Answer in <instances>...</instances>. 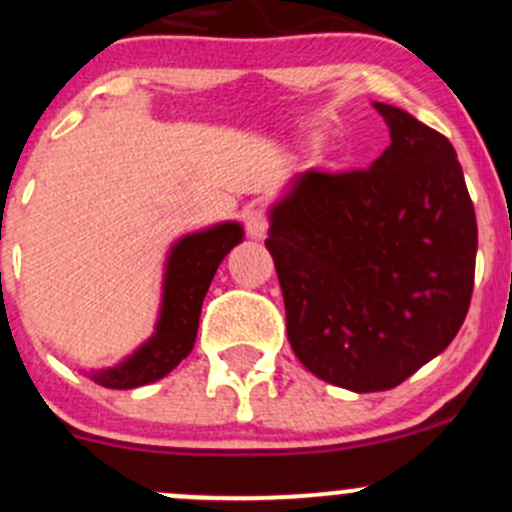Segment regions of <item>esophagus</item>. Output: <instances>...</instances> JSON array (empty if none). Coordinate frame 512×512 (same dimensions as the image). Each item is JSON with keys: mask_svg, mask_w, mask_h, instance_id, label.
Wrapping results in <instances>:
<instances>
[{"mask_svg": "<svg viewBox=\"0 0 512 512\" xmlns=\"http://www.w3.org/2000/svg\"><path fill=\"white\" fill-rule=\"evenodd\" d=\"M244 221H246V231H249L251 239H254V241H263V239H266L268 219H266V214H263L261 209L246 211Z\"/></svg>", "mask_w": 512, "mask_h": 512, "instance_id": "esophagus-1", "label": "esophagus"}]
</instances>
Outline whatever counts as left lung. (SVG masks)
<instances>
[{"label":"left lung","instance_id":"1","mask_svg":"<svg viewBox=\"0 0 512 512\" xmlns=\"http://www.w3.org/2000/svg\"><path fill=\"white\" fill-rule=\"evenodd\" d=\"M391 146L368 171L293 176L268 209L266 249L298 361L353 393L396 388L465 321L478 226L455 149L373 101Z\"/></svg>","mask_w":512,"mask_h":512}]
</instances>
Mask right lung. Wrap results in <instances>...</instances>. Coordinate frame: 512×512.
Instances as JSON below:
<instances>
[{
    "mask_svg": "<svg viewBox=\"0 0 512 512\" xmlns=\"http://www.w3.org/2000/svg\"><path fill=\"white\" fill-rule=\"evenodd\" d=\"M241 241H244V226L239 221H221L179 236L164 261L154 333L114 366L91 368V371L82 368L84 376L116 391L149 386L169 376L194 348L201 303L214 281L216 268Z\"/></svg>",
    "mask_w": 512,
    "mask_h": 512,
    "instance_id": "obj_1",
    "label": "right lung"
}]
</instances>
